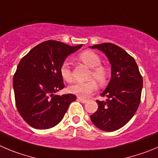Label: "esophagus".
Masks as SVG:
<instances>
[{"mask_svg": "<svg viewBox=\"0 0 158 158\" xmlns=\"http://www.w3.org/2000/svg\"><path fill=\"white\" fill-rule=\"evenodd\" d=\"M77 101H79V102L82 103V104H85V103H86V100H84L82 99V98H81V97H77Z\"/></svg>", "mask_w": 158, "mask_h": 158, "instance_id": "34e87169", "label": "esophagus"}]
</instances>
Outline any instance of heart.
Here are the masks:
<instances>
[{
	"instance_id": "1",
	"label": "heart",
	"mask_w": 158,
	"mask_h": 158,
	"mask_svg": "<svg viewBox=\"0 0 158 158\" xmlns=\"http://www.w3.org/2000/svg\"><path fill=\"white\" fill-rule=\"evenodd\" d=\"M79 59L91 68V72L89 75V79L90 80L84 82H76L69 86V91L71 94H75L81 98H87L97 89V84L94 79H96L101 86H104L108 79V72L105 67L101 65L100 56L94 51H82L79 54ZM59 72L61 78L64 81L68 82H72V74L70 63L69 61H64L61 63Z\"/></svg>"
}]
</instances>
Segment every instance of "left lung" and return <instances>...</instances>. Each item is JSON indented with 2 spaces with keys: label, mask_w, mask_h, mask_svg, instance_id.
<instances>
[{
  "label": "left lung",
  "mask_w": 158,
  "mask_h": 158,
  "mask_svg": "<svg viewBox=\"0 0 158 158\" xmlns=\"http://www.w3.org/2000/svg\"><path fill=\"white\" fill-rule=\"evenodd\" d=\"M106 54L111 64V79L101 97L98 109L90 116L93 123L101 130L113 132L123 127L139 107L143 77L135 59L125 50L110 43L90 47Z\"/></svg>",
  "instance_id": "obj_1"
}]
</instances>
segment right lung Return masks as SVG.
Masks as SVG:
<instances>
[{
    "label": "right lung",
    "mask_w": 158,
    "mask_h": 158,
    "mask_svg": "<svg viewBox=\"0 0 158 158\" xmlns=\"http://www.w3.org/2000/svg\"><path fill=\"white\" fill-rule=\"evenodd\" d=\"M71 47L57 40L44 41L19 61L13 77L16 107L29 126L48 129L61 122L76 97L54 95L64 87L59 72L68 55L82 47Z\"/></svg>",
    "instance_id": "add662e5"
}]
</instances>
